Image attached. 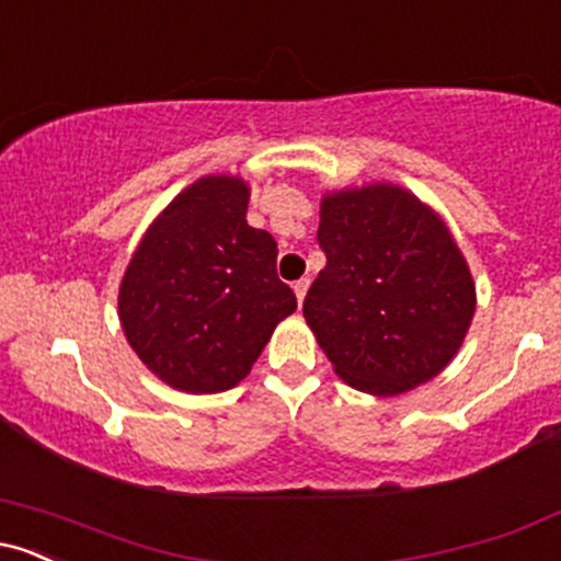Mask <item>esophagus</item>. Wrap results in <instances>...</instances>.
<instances>
[{
  "label": "esophagus",
  "instance_id": "34e87169",
  "mask_svg": "<svg viewBox=\"0 0 561 561\" xmlns=\"http://www.w3.org/2000/svg\"><path fill=\"white\" fill-rule=\"evenodd\" d=\"M295 289V298H298V302H302V298H306V289H308V279H298L293 285Z\"/></svg>",
  "mask_w": 561,
  "mask_h": 561
}]
</instances>
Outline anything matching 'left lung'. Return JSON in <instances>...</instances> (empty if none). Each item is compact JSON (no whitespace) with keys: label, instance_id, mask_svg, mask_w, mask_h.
Masks as SVG:
<instances>
[{"label":"left lung","instance_id":"1","mask_svg":"<svg viewBox=\"0 0 561 561\" xmlns=\"http://www.w3.org/2000/svg\"><path fill=\"white\" fill-rule=\"evenodd\" d=\"M321 268L302 317L356 390L398 396L459 351L474 285L454 237L411 192L375 184L324 197Z\"/></svg>","mask_w":561,"mask_h":561}]
</instances>
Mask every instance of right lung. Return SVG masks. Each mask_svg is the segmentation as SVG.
<instances>
[{"instance_id": "1", "label": "right lung", "mask_w": 561, "mask_h": 561, "mask_svg": "<svg viewBox=\"0 0 561 561\" xmlns=\"http://www.w3.org/2000/svg\"><path fill=\"white\" fill-rule=\"evenodd\" d=\"M248 186L199 179L152 224L118 295L128 345L171 388L221 392L248 377L295 311L276 242L248 227Z\"/></svg>"}]
</instances>
